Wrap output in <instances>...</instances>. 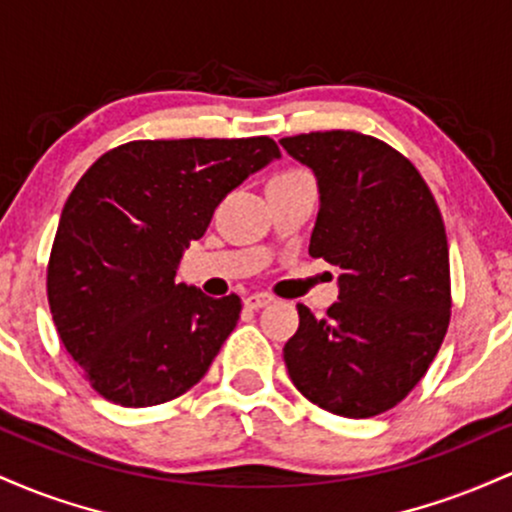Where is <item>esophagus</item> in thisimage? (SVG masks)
Listing matches in <instances>:
<instances>
[{"instance_id": "1", "label": "esophagus", "mask_w": 512, "mask_h": 512, "mask_svg": "<svg viewBox=\"0 0 512 512\" xmlns=\"http://www.w3.org/2000/svg\"><path fill=\"white\" fill-rule=\"evenodd\" d=\"M269 303H272V296H269V293H250V296L245 298V308L248 310H260Z\"/></svg>"}]
</instances>
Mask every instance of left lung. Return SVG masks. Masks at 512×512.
<instances>
[{"mask_svg": "<svg viewBox=\"0 0 512 512\" xmlns=\"http://www.w3.org/2000/svg\"><path fill=\"white\" fill-rule=\"evenodd\" d=\"M317 178L310 255L342 269L317 320L298 305L284 346L293 385L320 409L368 419L426 375L450 325V257L440 209L409 158L351 129L279 142Z\"/></svg>", "mask_w": 512, "mask_h": 512, "instance_id": "8db88e82", "label": "left lung"}]
</instances>
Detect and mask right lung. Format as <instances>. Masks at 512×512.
I'll return each instance as SVG.
<instances>
[{"mask_svg": "<svg viewBox=\"0 0 512 512\" xmlns=\"http://www.w3.org/2000/svg\"><path fill=\"white\" fill-rule=\"evenodd\" d=\"M269 137L142 139L108 151L62 209L48 301L64 349L120 407L170 402L204 378L240 298L175 284L221 199L279 158Z\"/></svg>", "mask_w": 512, "mask_h": 512, "instance_id": "obj_1", "label": "right lung"}]
</instances>
